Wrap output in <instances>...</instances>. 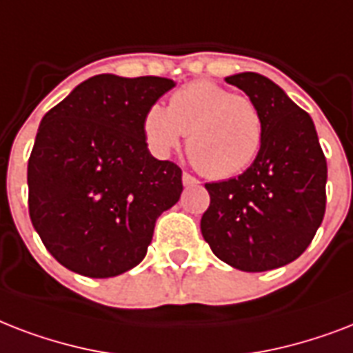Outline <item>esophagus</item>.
Wrapping results in <instances>:
<instances>
[{"mask_svg":"<svg viewBox=\"0 0 353 353\" xmlns=\"http://www.w3.org/2000/svg\"><path fill=\"white\" fill-rule=\"evenodd\" d=\"M182 184H184V185H196V184H199V180H196L195 176H191L190 173H184V174H182Z\"/></svg>","mask_w":353,"mask_h":353,"instance_id":"esophagus-1","label":"esophagus"}]
</instances>
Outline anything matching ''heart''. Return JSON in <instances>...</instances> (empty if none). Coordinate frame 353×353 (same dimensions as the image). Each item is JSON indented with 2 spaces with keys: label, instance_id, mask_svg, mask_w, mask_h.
<instances>
[{
  "label": "heart",
  "instance_id": "heart-1",
  "mask_svg": "<svg viewBox=\"0 0 353 353\" xmlns=\"http://www.w3.org/2000/svg\"><path fill=\"white\" fill-rule=\"evenodd\" d=\"M188 132V154L212 179L247 171L263 143V116L247 95H234L212 81H193L171 95L169 106L152 105L143 136L157 157H168Z\"/></svg>",
  "mask_w": 353,
  "mask_h": 353
}]
</instances>
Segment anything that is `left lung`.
I'll return each mask as SVG.
<instances>
[{"label": "left lung", "mask_w": 353, "mask_h": 353, "mask_svg": "<svg viewBox=\"0 0 353 353\" xmlns=\"http://www.w3.org/2000/svg\"><path fill=\"white\" fill-rule=\"evenodd\" d=\"M263 116V143L237 179L206 184L202 237L221 261L245 272L291 263L310 247L326 212L327 165L315 123L270 79L254 72L225 79Z\"/></svg>", "instance_id": "8db88e82"}]
</instances>
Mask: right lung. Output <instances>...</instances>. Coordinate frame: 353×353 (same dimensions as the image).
<instances>
[{"label":"right lung","mask_w":353,"mask_h":353,"mask_svg":"<svg viewBox=\"0 0 353 353\" xmlns=\"http://www.w3.org/2000/svg\"><path fill=\"white\" fill-rule=\"evenodd\" d=\"M174 81L95 75L42 117L27 165L29 215L51 256L88 278L145 258L182 171L147 149L143 116Z\"/></svg>","instance_id":"1"}]
</instances>
